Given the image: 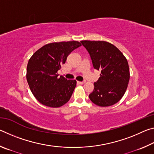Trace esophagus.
<instances>
[{
	"label": "esophagus",
	"mask_w": 154,
	"mask_h": 154,
	"mask_svg": "<svg viewBox=\"0 0 154 154\" xmlns=\"http://www.w3.org/2000/svg\"><path fill=\"white\" fill-rule=\"evenodd\" d=\"M77 83H79V84H83V83H85V82H77Z\"/></svg>",
	"instance_id": "esophagus-1"
}]
</instances>
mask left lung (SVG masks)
<instances>
[{
	"label": "left lung",
	"instance_id": "8db88e82",
	"mask_svg": "<svg viewBox=\"0 0 154 154\" xmlns=\"http://www.w3.org/2000/svg\"><path fill=\"white\" fill-rule=\"evenodd\" d=\"M92 59L93 66L100 70L94 89L89 95L90 100L100 106L113 105L123 97L130 79L128 61L113 45L103 41H82Z\"/></svg>",
	"mask_w": 154,
	"mask_h": 154
}]
</instances>
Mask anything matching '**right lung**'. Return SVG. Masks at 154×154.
Wrapping results in <instances>:
<instances>
[{
    "mask_svg": "<svg viewBox=\"0 0 154 154\" xmlns=\"http://www.w3.org/2000/svg\"><path fill=\"white\" fill-rule=\"evenodd\" d=\"M81 45L76 41L48 43L29 59L26 79L32 94L42 105L58 108L70 100L76 87V80L58 77V71L68 56Z\"/></svg>",
    "mask_w": 154,
    "mask_h": 154,
    "instance_id": "1",
    "label": "right lung"
}]
</instances>
